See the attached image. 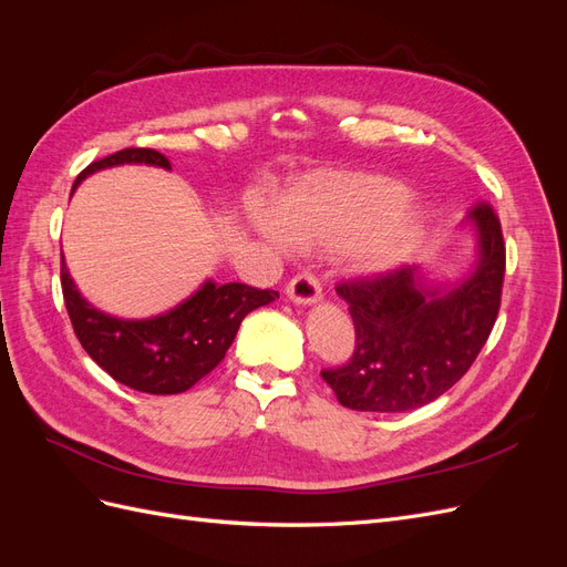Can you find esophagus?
I'll use <instances>...</instances> for the list:
<instances>
[{"instance_id":"34e87169","label":"esophagus","mask_w":567,"mask_h":567,"mask_svg":"<svg viewBox=\"0 0 567 567\" xmlns=\"http://www.w3.org/2000/svg\"><path fill=\"white\" fill-rule=\"evenodd\" d=\"M286 296L293 300L296 305H315L321 300V286L319 281L312 277V274H298L288 281L286 286Z\"/></svg>"}]
</instances>
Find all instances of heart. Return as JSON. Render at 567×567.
<instances>
[{"mask_svg":"<svg viewBox=\"0 0 567 567\" xmlns=\"http://www.w3.org/2000/svg\"><path fill=\"white\" fill-rule=\"evenodd\" d=\"M414 192L373 173H326L286 194L277 213L252 208L250 219L267 241L302 250H340L364 277H383L409 262L431 231L433 217L410 208Z\"/></svg>","mask_w":567,"mask_h":567,"instance_id":"heart-1","label":"heart"}]
</instances>
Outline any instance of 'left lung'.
I'll return each instance as SVG.
<instances>
[{
    "mask_svg": "<svg viewBox=\"0 0 567 567\" xmlns=\"http://www.w3.org/2000/svg\"><path fill=\"white\" fill-rule=\"evenodd\" d=\"M475 267L456 284L427 281L419 267L338 284L354 321L348 364L323 369L342 406L400 414L447 392L487 342L502 305L506 248L487 203L468 213Z\"/></svg>",
    "mask_w": 567,
    "mask_h": 567,
    "instance_id": "1",
    "label": "left lung"
}]
</instances>
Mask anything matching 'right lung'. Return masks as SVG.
I'll use <instances>...</instances> for the list:
<instances>
[{"label":"right lung","instance_id":"1","mask_svg":"<svg viewBox=\"0 0 567 567\" xmlns=\"http://www.w3.org/2000/svg\"><path fill=\"white\" fill-rule=\"evenodd\" d=\"M144 163L169 169V161L153 148H123L96 161L78 175L82 179L104 167ZM61 288L78 340L111 379L148 394H177L208 375L236 338L244 317L279 298L277 290L246 284L205 281L192 298L151 319H117L82 298L61 255Z\"/></svg>","mask_w":567,"mask_h":567}]
</instances>
